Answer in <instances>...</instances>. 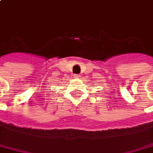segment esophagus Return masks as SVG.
I'll return each instance as SVG.
<instances>
[{
    "label": "esophagus",
    "instance_id": "obj_1",
    "mask_svg": "<svg viewBox=\"0 0 153 153\" xmlns=\"http://www.w3.org/2000/svg\"><path fill=\"white\" fill-rule=\"evenodd\" d=\"M74 78H75V79H79V74H75V75H74Z\"/></svg>",
    "mask_w": 153,
    "mask_h": 153
}]
</instances>
